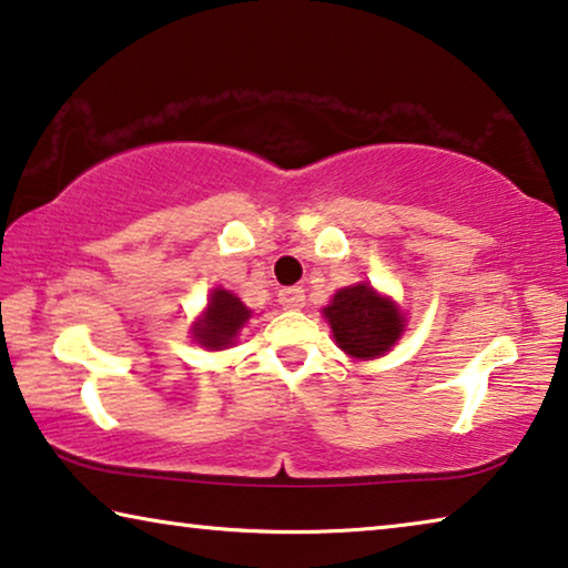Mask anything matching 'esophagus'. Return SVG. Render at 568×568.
Segmentation results:
<instances>
[{"instance_id":"1","label":"esophagus","mask_w":568,"mask_h":568,"mask_svg":"<svg viewBox=\"0 0 568 568\" xmlns=\"http://www.w3.org/2000/svg\"><path fill=\"white\" fill-rule=\"evenodd\" d=\"M277 303H281V306L287 311H301L303 306H306V295H303V287H298V285L283 287V291L277 293Z\"/></svg>"}]
</instances>
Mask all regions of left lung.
<instances>
[{"label":"left lung","instance_id":"obj_1","mask_svg":"<svg viewBox=\"0 0 568 568\" xmlns=\"http://www.w3.org/2000/svg\"><path fill=\"white\" fill-rule=\"evenodd\" d=\"M336 346L352 359L383 357L405 332V316L397 303L377 293L369 283H357L334 293L324 308Z\"/></svg>","mask_w":568,"mask_h":568}]
</instances>
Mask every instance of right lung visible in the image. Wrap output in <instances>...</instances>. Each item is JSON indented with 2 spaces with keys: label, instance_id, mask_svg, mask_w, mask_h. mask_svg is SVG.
Listing matches in <instances>:
<instances>
[{
  "label": "right lung",
  "instance_id": "add662e5",
  "mask_svg": "<svg viewBox=\"0 0 568 568\" xmlns=\"http://www.w3.org/2000/svg\"><path fill=\"white\" fill-rule=\"evenodd\" d=\"M252 316V311L236 298L232 291L214 287L209 295V306L199 321H193L191 334L203 349L219 352L236 342V336Z\"/></svg>",
  "mask_w": 568,
  "mask_h": 568
}]
</instances>
